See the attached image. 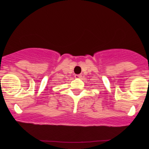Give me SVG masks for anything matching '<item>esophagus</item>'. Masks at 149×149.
<instances>
[{
	"label": "esophagus",
	"instance_id": "1",
	"mask_svg": "<svg viewBox=\"0 0 149 149\" xmlns=\"http://www.w3.org/2000/svg\"><path fill=\"white\" fill-rule=\"evenodd\" d=\"M75 78H76V79H81V74L75 75Z\"/></svg>",
	"mask_w": 149,
	"mask_h": 149
}]
</instances>
